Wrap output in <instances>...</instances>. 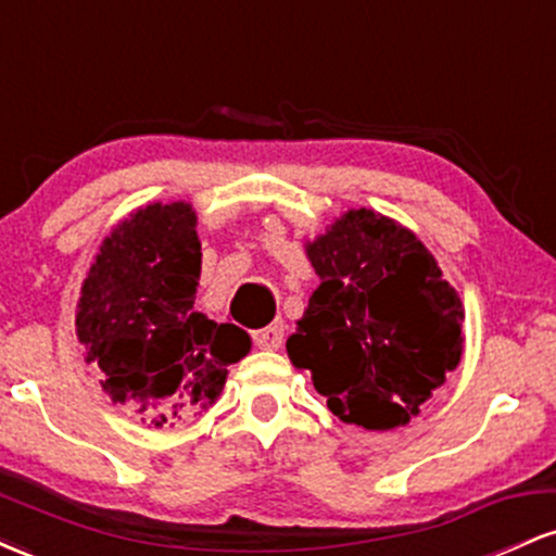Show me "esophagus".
I'll return each mask as SVG.
<instances>
[{
  "label": "esophagus",
  "instance_id": "1",
  "mask_svg": "<svg viewBox=\"0 0 556 556\" xmlns=\"http://www.w3.org/2000/svg\"><path fill=\"white\" fill-rule=\"evenodd\" d=\"M282 340H285L282 321H274L269 327L253 331V342H256V348L261 350H279L282 348Z\"/></svg>",
  "mask_w": 556,
  "mask_h": 556
}]
</instances>
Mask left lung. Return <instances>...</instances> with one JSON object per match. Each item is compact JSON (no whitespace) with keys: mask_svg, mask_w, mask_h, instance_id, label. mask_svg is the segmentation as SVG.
<instances>
[{"mask_svg":"<svg viewBox=\"0 0 556 556\" xmlns=\"http://www.w3.org/2000/svg\"><path fill=\"white\" fill-rule=\"evenodd\" d=\"M318 287L287 337L342 424L392 431L418 416L463 355V300L437 258L392 216L348 208L305 240Z\"/></svg>","mask_w":556,"mask_h":556,"instance_id":"1","label":"left lung"}]
</instances>
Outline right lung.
Masks as SVG:
<instances>
[{
	"instance_id": "obj_1",
	"label": "right lung",
	"mask_w": 556,
	"mask_h": 556,
	"mask_svg": "<svg viewBox=\"0 0 556 556\" xmlns=\"http://www.w3.org/2000/svg\"><path fill=\"white\" fill-rule=\"evenodd\" d=\"M198 216L190 201L146 203L101 240L80 287L75 334L114 405L149 429L175 426L219 400L227 366L251 353L235 324L198 314Z\"/></svg>"
}]
</instances>
